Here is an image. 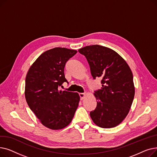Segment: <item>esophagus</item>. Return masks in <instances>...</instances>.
Here are the masks:
<instances>
[{
	"mask_svg": "<svg viewBox=\"0 0 157 157\" xmlns=\"http://www.w3.org/2000/svg\"><path fill=\"white\" fill-rule=\"evenodd\" d=\"M79 96H80L81 100H83V98L85 97V96H86V94H84V93H79Z\"/></svg>",
	"mask_w": 157,
	"mask_h": 157,
	"instance_id": "34e87169",
	"label": "esophagus"
}]
</instances>
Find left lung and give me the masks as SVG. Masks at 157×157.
Wrapping results in <instances>:
<instances>
[{
	"mask_svg": "<svg viewBox=\"0 0 157 157\" xmlns=\"http://www.w3.org/2000/svg\"><path fill=\"white\" fill-rule=\"evenodd\" d=\"M78 52L85 56L93 78L102 79V87L94 93L97 107L90 117L102 128L118 125L128 114L135 95L130 67L119 54L105 46L90 45Z\"/></svg>",
	"mask_w": 157,
	"mask_h": 157,
	"instance_id": "8db88e82",
	"label": "left lung"
}]
</instances>
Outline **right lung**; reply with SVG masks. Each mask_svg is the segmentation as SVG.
Wrapping results in <instances>:
<instances>
[{"label":"right lung","mask_w":157,"mask_h":157,"mask_svg":"<svg viewBox=\"0 0 157 157\" xmlns=\"http://www.w3.org/2000/svg\"><path fill=\"white\" fill-rule=\"evenodd\" d=\"M77 53L65 48H55L41 54L33 63L25 78V97L30 109L47 128L59 130L71 122L78 107L77 92L62 91L67 82L64 67Z\"/></svg>","instance_id":"obj_1"}]
</instances>
